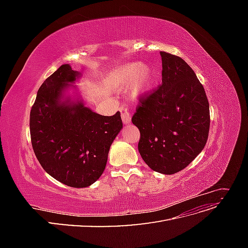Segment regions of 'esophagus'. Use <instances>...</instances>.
<instances>
[{
    "instance_id": "1",
    "label": "esophagus",
    "mask_w": 248,
    "mask_h": 248,
    "mask_svg": "<svg viewBox=\"0 0 248 248\" xmlns=\"http://www.w3.org/2000/svg\"><path fill=\"white\" fill-rule=\"evenodd\" d=\"M120 111H121V118L124 124H129L131 122V115L129 112V109L127 108L126 106H122L120 108Z\"/></svg>"
}]
</instances>
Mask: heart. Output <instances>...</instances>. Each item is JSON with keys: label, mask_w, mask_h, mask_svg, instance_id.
I'll use <instances>...</instances> for the list:
<instances>
[{"label": "heart", "mask_w": 248, "mask_h": 248, "mask_svg": "<svg viewBox=\"0 0 248 248\" xmlns=\"http://www.w3.org/2000/svg\"><path fill=\"white\" fill-rule=\"evenodd\" d=\"M157 79V72L151 66L141 63L127 65L120 76V88L128 90L131 88L132 94L137 97L148 94L154 88Z\"/></svg>", "instance_id": "heart-1"}]
</instances>
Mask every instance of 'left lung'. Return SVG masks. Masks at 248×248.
Instances as JSON below:
<instances>
[{
    "mask_svg": "<svg viewBox=\"0 0 248 248\" xmlns=\"http://www.w3.org/2000/svg\"><path fill=\"white\" fill-rule=\"evenodd\" d=\"M162 84L140 98L132 123L140 129L139 152L164 175L182 170L204 149L210 128L205 89L183 59L160 51Z\"/></svg>",
    "mask_w": 248,
    "mask_h": 248,
    "instance_id": "left-lung-1",
    "label": "left lung"
}]
</instances>
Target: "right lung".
I'll return each mask as SVG.
<instances>
[{"label":"right lung","mask_w":248,"mask_h":248,"mask_svg":"<svg viewBox=\"0 0 248 248\" xmlns=\"http://www.w3.org/2000/svg\"><path fill=\"white\" fill-rule=\"evenodd\" d=\"M80 73L64 64L43 81L30 112L34 153L48 175L74 188L88 187L102 175L110 145L123 128L120 111L101 116L66 91Z\"/></svg>","instance_id":"obj_1"}]
</instances>
